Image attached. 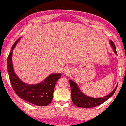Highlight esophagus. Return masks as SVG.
<instances>
[{
    "instance_id": "obj_1",
    "label": "esophagus",
    "mask_w": 126,
    "mask_h": 126,
    "mask_svg": "<svg viewBox=\"0 0 126 126\" xmlns=\"http://www.w3.org/2000/svg\"><path fill=\"white\" fill-rule=\"evenodd\" d=\"M68 73H69V69H66V70L65 71V74H68Z\"/></svg>"
}]
</instances>
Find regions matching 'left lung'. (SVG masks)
Returning a JSON list of instances; mask_svg holds the SVG:
<instances>
[{
    "instance_id": "obj_1",
    "label": "left lung",
    "mask_w": 126,
    "mask_h": 126,
    "mask_svg": "<svg viewBox=\"0 0 126 126\" xmlns=\"http://www.w3.org/2000/svg\"><path fill=\"white\" fill-rule=\"evenodd\" d=\"M110 42L114 53L116 55H118L116 52V47H115L113 42L112 41H110ZM69 83L70 89H71L70 91H71L72 102L76 106L81 108H92L101 104L113 95L116 90L117 87H118V85H117L115 88L107 96H105L103 97L94 98L89 97V96L84 94L83 92H82L79 88V86L75 81L70 80Z\"/></svg>"
}]
</instances>
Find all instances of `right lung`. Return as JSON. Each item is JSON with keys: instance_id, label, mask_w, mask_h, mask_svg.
<instances>
[{"instance_id": "obj_1", "label": "right lung", "mask_w": 126, "mask_h": 126, "mask_svg": "<svg viewBox=\"0 0 126 126\" xmlns=\"http://www.w3.org/2000/svg\"><path fill=\"white\" fill-rule=\"evenodd\" d=\"M20 39L14 44L7 58V70L12 87L17 95L26 101L38 106H47L52 101L55 85L61 74H51L37 84H27L22 81L15 73L12 61L13 51Z\"/></svg>"}]
</instances>
